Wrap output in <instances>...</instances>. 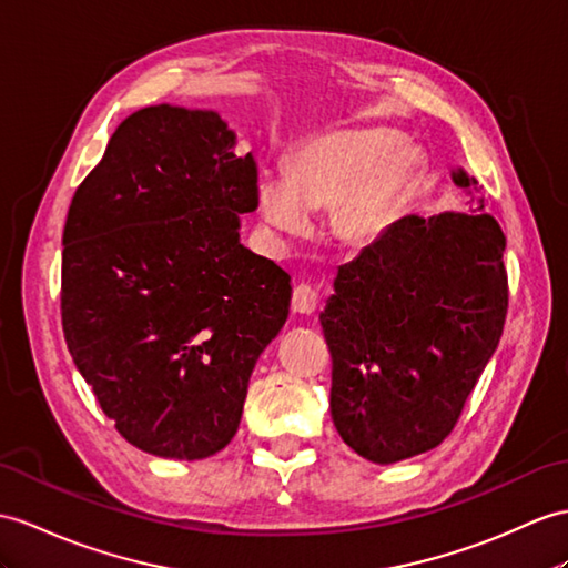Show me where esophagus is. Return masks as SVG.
<instances>
[{
    "mask_svg": "<svg viewBox=\"0 0 568 568\" xmlns=\"http://www.w3.org/2000/svg\"><path fill=\"white\" fill-rule=\"evenodd\" d=\"M292 308H294V313L311 315L317 308V292H315V288H311L308 284H298L294 288Z\"/></svg>",
    "mask_w": 568,
    "mask_h": 568,
    "instance_id": "34e87169",
    "label": "esophagus"
}]
</instances>
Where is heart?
<instances>
[{"label":"heart","instance_id":"heart-1","mask_svg":"<svg viewBox=\"0 0 568 568\" xmlns=\"http://www.w3.org/2000/svg\"><path fill=\"white\" fill-rule=\"evenodd\" d=\"M414 169L412 149L390 130H327L288 156L286 178H260L257 210L276 233L303 236L311 212L332 206V233L347 245H371L390 226Z\"/></svg>","mask_w":568,"mask_h":568}]
</instances>
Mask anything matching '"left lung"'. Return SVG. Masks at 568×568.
<instances>
[{
	"mask_svg": "<svg viewBox=\"0 0 568 568\" xmlns=\"http://www.w3.org/2000/svg\"><path fill=\"white\" fill-rule=\"evenodd\" d=\"M473 195L477 180L450 171ZM477 212L407 214L342 265L321 313L332 422L362 458L393 465L436 448L499 347L506 239Z\"/></svg>",
	"mask_w": 568,
	"mask_h": 568,
	"instance_id": "1",
	"label": "left lung"
}]
</instances>
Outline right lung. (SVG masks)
<instances>
[{
    "label": "right lung",
    "mask_w": 568,
    "mask_h": 568,
    "mask_svg": "<svg viewBox=\"0 0 568 568\" xmlns=\"http://www.w3.org/2000/svg\"><path fill=\"white\" fill-rule=\"evenodd\" d=\"M214 110L149 105L110 136L69 204L62 327L124 440L202 460L236 436L292 276L241 243L257 165Z\"/></svg>",
    "instance_id": "add662e5"
}]
</instances>
